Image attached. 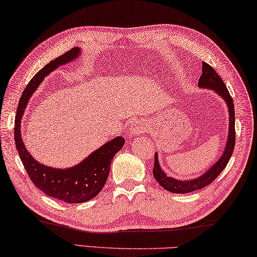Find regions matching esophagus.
I'll return each mask as SVG.
<instances>
[{"instance_id":"obj_1","label":"esophagus","mask_w":257,"mask_h":257,"mask_svg":"<svg viewBox=\"0 0 257 257\" xmlns=\"http://www.w3.org/2000/svg\"><path fill=\"white\" fill-rule=\"evenodd\" d=\"M148 132V125L147 123L145 122H137V123H134L130 125V129H129V136L133 137V136H138V135H142Z\"/></svg>"}]
</instances>
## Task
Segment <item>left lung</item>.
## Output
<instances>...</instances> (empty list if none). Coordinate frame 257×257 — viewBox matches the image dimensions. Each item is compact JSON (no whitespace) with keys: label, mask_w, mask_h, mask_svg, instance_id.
I'll return each instance as SVG.
<instances>
[{"label":"left lung","mask_w":257,"mask_h":257,"mask_svg":"<svg viewBox=\"0 0 257 257\" xmlns=\"http://www.w3.org/2000/svg\"><path fill=\"white\" fill-rule=\"evenodd\" d=\"M198 84L200 88H207V90L214 91L226 102L228 113H229V130H228L225 151H223L222 155L219 157V160L211 167H209L203 174L197 177V179L184 181L177 180L167 175L163 171L160 165V162H158V154L155 153V158H154L155 162H154L153 169L154 177H155V180L160 183L163 189H165L172 193H189L203 189L204 186L209 185L211 182H213V180L217 179V176L225 169L232 155V152L235 149V108L234 102H232V99L229 92L227 90L225 83L221 80V77L218 75L217 72L214 71L213 67L203 62L202 74L199 78Z\"/></svg>","instance_id":"8db88e82"}]
</instances>
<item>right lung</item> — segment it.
I'll use <instances>...</instances> for the list:
<instances>
[{"instance_id": "obj_1", "label": "right lung", "mask_w": 257, "mask_h": 257, "mask_svg": "<svg viewBox=\"0 0 257 257\" xmlns=\"http://www.w3.org/2000/svg\"><path fill=\"white\" fill-rule=\"evenodd\" d=\"M81 55V48L75 47L51 60L40 69L28 83L19 102L16 121V147L30 180L37 188L48 197L67 203H82L96 197L108 180L113 156L124 145V138L118 136L95 149L77 165L67 169H55L36 161L27 151L21 135V120L31 95L44 78L62 65L68 64Z\"/></svg>"}]
</instances>
